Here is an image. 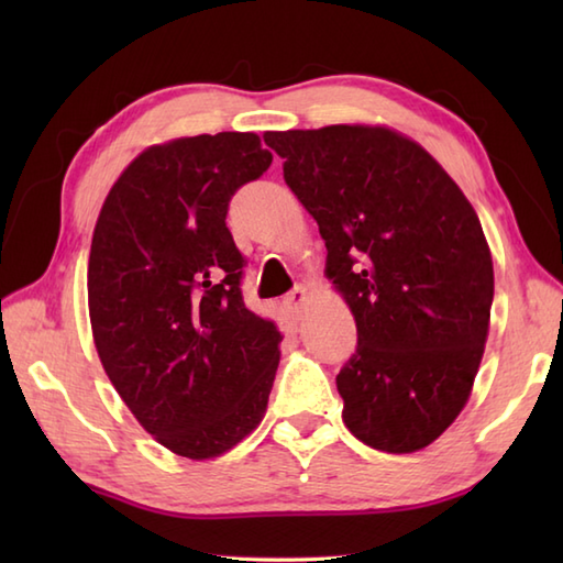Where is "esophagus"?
I'll return each mask as SVG.
<instances>
[{
	"label": "esophagus",
	"mask_w": 563,
	"mask_h": 563,
	"mask_svg": "<svg viewBox=\"0 0 563 563\" xmlns=\"http://www.w3.org/2000/svg\"><path fill=\"white\" fill-rule=\"evenodd\" d=\"M305 302H307L305 288H295V290L283 300V307H285V312H288V317H290L292 321H300Z\"/></svg>",
	"instance_id": "1"
}]
</instances>
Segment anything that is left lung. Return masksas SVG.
I'll return each mask as SVG.
<instances>
[{"instance_id":"1","label":"left lung","mask_w":563,"mask_h":563,"mask_svg":"<svg viewBox=\"0 0 563 563\" xmlns=\"http://www.w3.org/2000/svg\"><path fill=\"white\" fill-rule=\"evenodd\" d=\"M319 224L357 345L336 375L343 423L416 452L460 416L479 369L494 261L472 202L418 142L379 125L266 133Z\"/></svg>"}]
</instances>
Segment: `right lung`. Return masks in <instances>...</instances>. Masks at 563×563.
I'll use <instances>...</instances> for the list:
<instances>
[{
    "label": "right lung",
    "mask_w": 563,
    "mask_h": 563,
    "mask_svg": "<svg viewBox=\"0 0 563 563\" xmlns=\"http://www.w3.org/2000/svg\"><path fill=\"white\" fill-rule=\"evenodd\" d=\"M273 162L254 133L147 147L113 184L89 254V317L106 375L164 448L232 450L268 406L278 327L244 305L227 230L239 188Z\"/></svg>",
    "instance_id": "1"
}]
</instances>
